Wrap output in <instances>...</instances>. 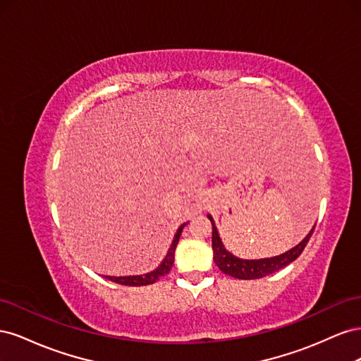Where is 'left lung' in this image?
I'll return each instance as SVG.
<instances>
[{
  "label": "left lung",
  "instance_id": "8db88e82",
  "mask_svg": "<svg viewBox=\"0 0 361 361\" xmlns=\"http://www.w3.org/2000/svg\"><path fill=\"white\" fill-rule=\"evenodd\" d=\"M211 223H212V250H214V262L216 264V267L220 268V271H223L224 274L232 276L235 279H241V280H255V279H262L265 276L272 274L281 268L288 267L290 262H293L297 259L302 250L307 245L309 239L314 231V227L310 231V233L305 236L302 241L293 247L292 250L286 251L280 256L276 257H269V259H259V260H244L239 259L236 256H233L232 253L224 248L220 236H218V231L215 227V223L212 220L211 215H207Z\"/></svg>",
  "mask_w": 361,
  "mask_h": 361
}]
</instances>
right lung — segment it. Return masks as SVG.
Returning a JSON list of instances; mask_svg holds the SVG:
<instances>
[{"mask_svg": "<svg viewBox=\"0 0 361 361\" xmlns=\"http://www.w3.org/2000/svg\"><path fill=\"white\" fill-rule=\"evenodd\" d=\"M183 227H185V224H182L178 228V232H176V235H174V239H173L171 247L169 250L166 259L162 260V264L155 271H152V272H149V274H145V276H129V277H110V276H106V279L117 283V285H123V286L154 285L155 281H158L161 277H164L170 272V269L173 267V262H174V250H176V245L179 243V238H180Z\"/></svg>", "mask_w": 361, "mask_h": 361, "instance_id": "1", "label": "right lung"}]
</instances>
